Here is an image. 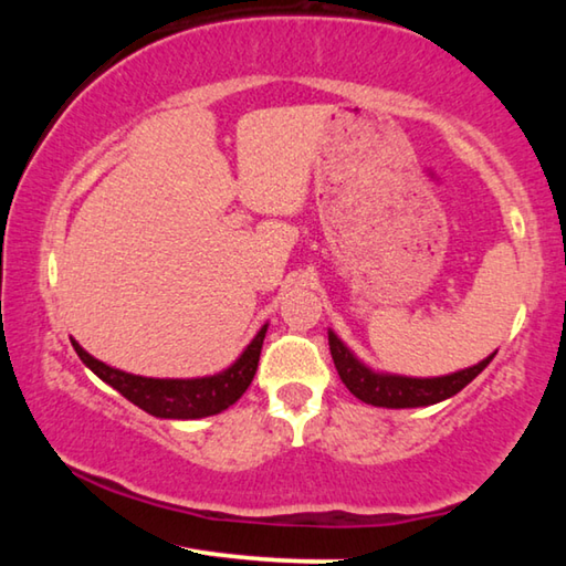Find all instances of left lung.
Instances as JSON below:
<instances>
[{"instance_id":"1","label":"left lung","mask_w":566,"mask_h":566,"mask_svg":"<svg viewBox=\"0 0 566 566\" xmlns=\"http://www.w3.org/2000/svg\"><path fill=\"white\" fill-rule=\"evenodd\" d=\"M329 352L337 367L339 377L354 397L361 399L364 405L387 407V409H409V407H429L437 401H444L462 391L476 375H482L486 364L494 359V354L482 359L474 367L459 369L454 375L444 377H401L377 371L354 357V352L344 344L337 334L329 329Z\"/></svg>"}]
</instances>
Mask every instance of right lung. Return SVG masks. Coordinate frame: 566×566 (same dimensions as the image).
Masks as SVG:
<instances>
[{
    "label": "right lung",
    "instance_id": "right-lung-1",
    "mask_svg": "<svg viewBox=\"0 0 566 566\" xmlns=\"http://www.w3.org/2000/svg\"><path fill=\"white\" fill-rule=\"evenodd\" d=\"M266 327L270 324H264L256 332V337L247 344V349L224 371L195 379H155L129 375V371L114 369L109 364L94 359L90 352L80 347L76 339H72V347L76 357L87 364L94 375L117 389L122 397H127L132 405L145 409L147 415L159 419H202L232 407L244 395L247 387L252 385Z\"/></svg>",
    "mask_w": 566,
    "mask_h": 566
}]
</instances>
